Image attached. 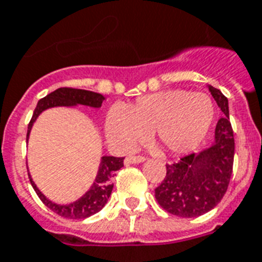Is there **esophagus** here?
<instances>
[{"label": "esophagus", "instance_id": "34e87169", "mask_svg": "<svg viewBox=\"0 0 262 262\" xmlns=\"http://www.w3.org/2000/svg\"><path fill=\"white\" fill-rule=\"evenodd\" d=\"M145 158L144 156H127L125 159V163L126 164H133V163H143Z\"/></svg>", "mask_w": 262, "mask_h": 262}]
</instances>
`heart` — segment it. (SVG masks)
Listing matches in <instances>:
<instances>
[{
    "instance_id": "heart-1",
    "label": "heart",
    "mask_w": 262,
    "mask_h": 262,
    "mask_svg": "<svg viewBox=\"0 0 262 262\" xmlns=\"http://www.w3.org/2000/svg\"><path fill=\"white\" fill-rule=\"evenodd\" d=\"M213 115V103L208 95L164 91L111 110L106 119V133L113 143L129 148L152 132L164 151L179 155L203 143Z\"/></svg>"
}]
</instances>
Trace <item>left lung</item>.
Listing matches in <instances>:
<instances>
[{
	"instance_id": "1",
	"label": "left lung",
	"mask_w": 262,
	"mask_h": 262,
	"mask_svg": "<svg viewBox=\"0 0 262 262\" xmlns=\"http://www.w3.org/2000/svg\"><path fill=\"white\" fill-rule=\"evenodd\" d=\"M209 91L224 114L216 125L215 143L199 155L166 164V177L155 189L160 207L179 217H197L213 209L226 194L232 174L235 143L228 100L217 88L209 85Z\"/></svg>"
}]
</instances>
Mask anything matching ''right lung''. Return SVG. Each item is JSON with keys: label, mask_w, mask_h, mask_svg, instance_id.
<instances>
[{"label": "right lung", "mask_w": 262, "mask_h": 262, "mask_svg": "<svg viewBox=\"0 0 262 262\" xmlns=\"http://www.w3.org/2000/svg\"><path fill=\"white\" fill-rule=\"evenodd\" d=\"M104 96L96 92L87 90H77V88H69L62 87L55 90L54 92H51L47 96L42 98L36 104L32 118H31L30 123H28V132H27V140L30 136V130L32 125H34L35 119L38 118V115L46 108L57 106H76V104H84V106L90 107H98L102 106ZM123 159L125 158H115V156H103L100 166H99V171L96 175L94 185L91 186L90 190L85 194L79 199L77 201L68 205H59L49 199H46L42 194V191L39 190L36 185L34 183L31 175L30 182L34 187V190L36 191V194L42 203L49 207L53 212H55L57 215L67 217V219H85L88 216L95 215L96 212H99L104 205L107 204V200L110 197L111 191H113V183L111 179L114 177V172L123 167Z\"/></svg>", "instance_id": "right-lung-1"}]
</instances>
